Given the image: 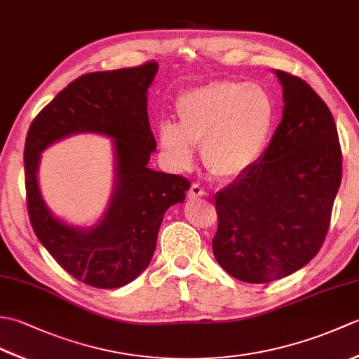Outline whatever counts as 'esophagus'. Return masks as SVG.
<instances>
[{"mask_svg": "<svg viewBox=\"0 0 359 359\" xmlns=\"http://www.w3.org/2000/svg\"><path fill=\"white\" fill-rule=\"evenodd\" d=\"M205 196H207V191H205V189L197 184H193L191 188H189V191H188V199L189 201H197V199H201V197H205Z\"/></svg>", "mask_w": 359, "mask_h": 359, "instance_id": "34e87169", "label": "esophagus"}]
</instances>
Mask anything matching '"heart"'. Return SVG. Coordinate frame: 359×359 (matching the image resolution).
Here are the masks:
<instances>
[{
    "label": "heart",
    "instance_id": "b5f03b06",
    "mask_svg": "<svg viewBox=\"0 0 359 359\" xmlns=\"http://www.w3.org/2000/svg\"><path fill=\"white\" fill-rule=\"evenodd\" d=\"M179 123L160 121L157 139L174 170L185 171L202 144V160L219 179L247 172L273 133L276 103L266 89L242 81H212L175 102Z\"/></svg>",
    "mask_w": 359,
    "mask_h": 359
}]
</instances>
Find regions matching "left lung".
I'll return each instance as SVG.
<instances>
[{
    "label": "left lung",
    "mask_w": 359,
    "mask_h": 359,
    "mask_svg": "<svg viewBox=\"0 0 359 359\" xmlns=\"http://www.w3.org/2000/svg\"><path fill=\"white\" fill-rule=\"evenodd\" d=\"M273 72L282 86L280 123L256 163L215 196L212 253L250 284L290 276L318 255L342 175L330 109L304 80Z\"/></svg>",
    "instance_id": "8db88e82"
}]
</instances>
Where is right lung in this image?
Listing matches in <instances>:
<instances>
[{"label":"right lung","instance_id":"obj_1","mask_svg":"<svg viewBox=\"0 0 359 359\" xmlns=\"http://www.w3.org/2000/svg\"><path fill=\"white\" fill-rule=\"evenodd\" d=\"M158 65L93 72L69 83L38 114L25 147L29 219L43 247L63 269L95 288H118L148 269L166 210L185 202L191 184L148 168L156 140L148 120V88ZM77 133L108 136L114 187L104 215L89 227L57 218L37 185L41 152Z\"/></svg>","mask_w":359,"mask_h":359}]
</instances>
